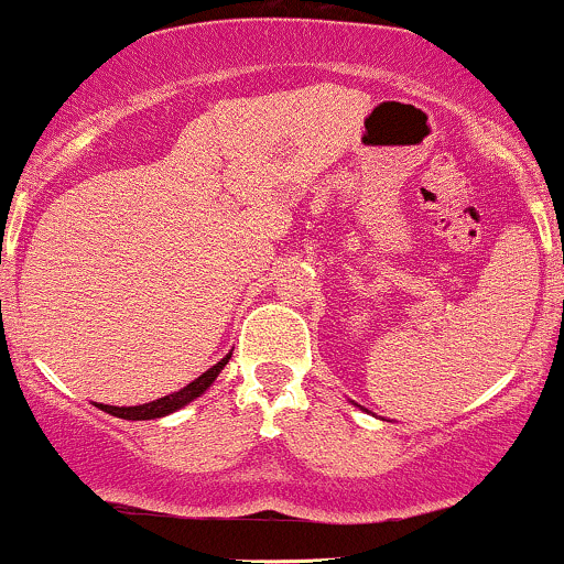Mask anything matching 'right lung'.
Wrapping results in <instances>:
<instances>
[{"label":"right lung","mask_w":564,"mask_h":564,"mask_svg":"<svg viewBox=\"0 0 564 564\" xmlns=\"http://www.w3.org/2000/svg\"><path fill=\"white\" fill-rule=\"evenodd\" d=\"M229 359H231V354H226V357L220 359L218 365H213L210 370L202 372L197 381H192L188 386H183V389L175 391V394L162 397V400H154V402H149V404H135V408H113V404H98V408L106 410V413L117 415V419H124V421H151V419H162V415L175 413V410H181L183 404H188L192 400H197L202 391H207V386H210V383L215 381V378H218V372L224 370Z\"/></svg>","instance_id":"obj_1"}]
</instances>
